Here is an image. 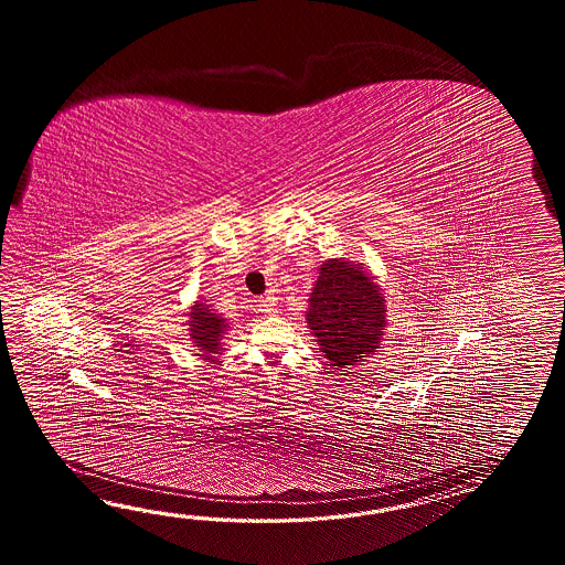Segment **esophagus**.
Masks as SVG:
<instances>
[{
  "instance_id": "esophagus-1",
  "label": "esophagus",
  "mask_w": 565,
  "mask_h": 565,
  "mask_svg": "<svg viewBox=\"0 0 565 565\" xmlns=\"http://www.w3.org/2000/svg\"><path fill=\"white\" fill-rule=\"evenodd\" d=\"M258 307H260L258 311L266 312V315H275V312H278L277 297L268 295L265 299L258 300Z\"/></svg>"
}]
</instances>
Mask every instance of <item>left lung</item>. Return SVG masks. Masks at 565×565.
<instances>
[{
    "instance_id": "left-lung-1",
    "label": "left lung",
    "mask_w": 565,
    "mask_h": 565,
    "mask_svg": "<svg viewBox=\"0 0 565 565\" xmlns=\"http://www.w3.org/2000/svg\"><path fill=\"white\" fill-rule=\"evenodd\" d=\"M305 321L333 370L375 355L382 348L387 307L377 278L348 258H327L315 280Z\"/></svg>"
}]
</instances>
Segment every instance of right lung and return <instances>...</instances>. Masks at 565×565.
Instances as JSON below:
<instances>
[{"label":"right lung","instance_id":"obj_1","mask_svg":"<svg viewBox=\"0 0 565 565\" xmlns=\"http://www.w3.org/2000/svg\"><path fill=\"white\" fill-rule=\"evenodd\" d=\"M188 321V335L195 343V348L204 353V360H214V355L222 353L224 349V339L228 335V319H224L222 312L212 309L202 297L195 299L185 312Z\"/></svg>","mask_w":565,"mask_h":565}]
</instances>
